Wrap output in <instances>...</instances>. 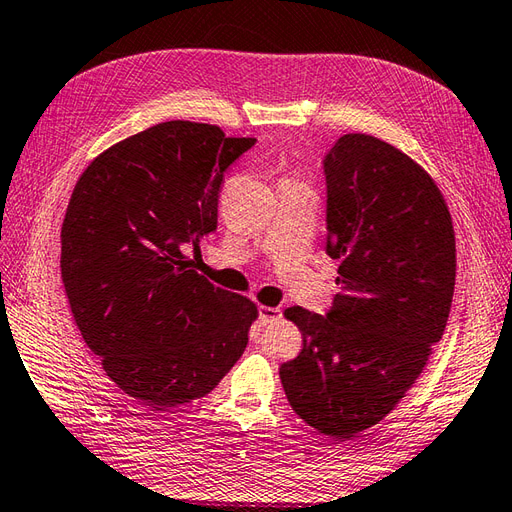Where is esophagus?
<instances>
[{
  "label": "esophagus",
  "instance_id": "obj_1",
  "mask_svg": "<svg viewBox=\"0 0 512 512\" xmlns=\"http://www.w3.org/2000/svg\"><path fill=\"white\" fill-rule=\"evenodd\" d=\"M280 317H282L280 308H276V306H263V304L258 306V319H260V323H273V321H278Z\"/></svg>",
  "mask_w": 512,
  "mask_h": 512
}]
</instances>
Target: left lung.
<instances>
[{
  "label": "left lung",
  "instance_id": "1",
  "mask_svg": "<svg viewBox=\"0 0 512 512\" xmlns=\"http://www.w3.org/2000/svg\"><path fill=\"white\" fill-rule=\"evenodd\" d=\"M323 169L328 254L341 260V293L328 317L284 310L304 347L280 367V380L308 426L347 441L400 404L441 341L456 236L430 173L378 136H341Z\"/></svg>",
  "mask_w": 512,
  "mask_h": 512
}]
</instances>
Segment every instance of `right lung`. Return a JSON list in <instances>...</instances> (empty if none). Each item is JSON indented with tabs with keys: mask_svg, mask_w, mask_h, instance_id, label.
I'll use <instances>...</instances> for the list:
<instances>
[{
	"mask_svg": "<svg viewBox=\"0 0 512 512\" xmlns=\"http://www.w3.org/2000/svg\"><path fill=\"white\" fill-rule=\"evenodd\" d=\"M256 143L165 121L84 169L60 228V276L84 343L123 393L154 410L208 395L258 317L252 299L191 269L182 245L217 230L223 171Z\"/></svg>",
	"mask_w": 512,
	"mask_h": 512,
	"instance_id": "obj_1",
	"label": "right lung"
}]
</instances>
